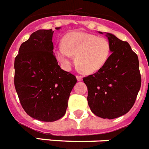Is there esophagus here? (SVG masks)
<instances>
[{
  "mask_svg": "<svg viewBox=\"0 0 149 149\" xmlns=\"http://www.w3.org/2000/svg\"><path fill=\"white\" fill-rule=\"evenodd\" d=\"M76 79H77V80H78L79 82H80V81H82V76H76Z\"/></svg>",
  "mask_w": 149,
  "mask_h": 149,
  "instance_id": "34e87169",
  "label": "esophagus"
}]
</instances>
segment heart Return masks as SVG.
I'll return each instance as SVG.
<instances>
[{"instance_id":"b5f03b06","label":"heart","mask_w":149,"mask_h":149,"mask_svg":"<svg viewBox=\"0 0 149 149\" xmlns=\"http://www.w3.org/2000/svg\"><path fill=\"white\" fill-rule=\"evenodd\" d=\"M62 46L55 55L63 65L69 67L70 57H75L77 69L85 74H93L101 70L111 55V45L107 39L83 31H71L62 38Z\"/></svg>"}]
</instances>
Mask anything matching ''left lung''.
Instances as JSON below:
<instances>
[{
    "mask_svg": "<svg viewBox=\"0 0 149 149\" xmlns=\"http://www.w3.org/2000/svg\"><path fill=\"white\" fill-rule=\"evenodd\" d=\"M103 34V32L99 31ZM111 54L105 66L83 78L88 88V103L94 115L113 119L133 107L141 86L139 59L130 44L105 33Z\"/></svg>",
    "mask_w": 149,
    "mask_h": 149,
    "instance_id": "obj_1",
    "label": "left lung"
}]
</instances>
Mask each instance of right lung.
I'll return each mask as SVG.
<instances>
[{"mask_svg": "<svg viewBox=\"0 0 149 149\" xmlns=\"http://www.w3.org/2000/svg\"><path fill=\"white\" fill-rule=\"evenodd\" d=\"M53 33L52 29L33 32L21 45L14 63V85L22 107L29 116L46 122L64 116L77 82L74 75L58 64Z\"/></svg>", "mask_w": 149, "mask_h": 149, "instance_id": "right-lung-1", "label": "right lung"}]
</instances>
